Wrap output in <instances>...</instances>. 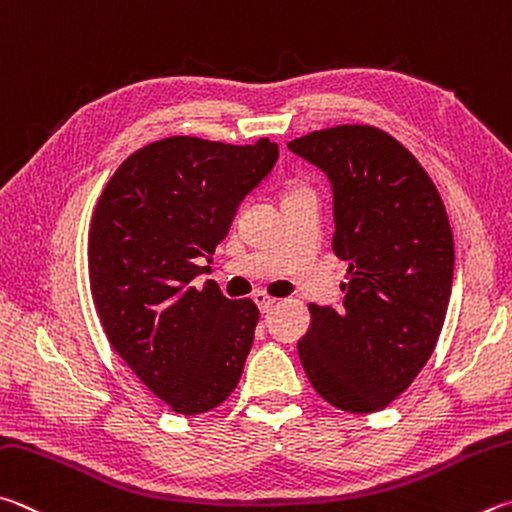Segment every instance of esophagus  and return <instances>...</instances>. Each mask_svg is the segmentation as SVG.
I'll return each mask as SVG.
<instances>
[{"label": "esophagus", "mask_w": 512, "mask_h": 512, "mask_svg": "<svg viewBox=\"0 0 512 512\" xmlns=\"http://www.w3.org/2000/svg\"><path fill=\"white\" fill-rule=\"evenodd\" d=\"M253 300H255V304L259 306V311H262V313L273 311V306L277 304L275 297H271V295L264 293V291H257V293H253Z\"/></svg>", "instance_id": "obj_1"}]
</instances>
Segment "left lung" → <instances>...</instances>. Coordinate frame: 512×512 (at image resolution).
I'll use <instances>...</instances> for the list:
<instances>
[{
    "label": "left lung",
    "mask_w": 512,
    "mask_h": 512,
    "mask_svg": "<svg viewBox=\"0 0 512 512\" xmlns=\"http://www.w3.org/2000/svg\"><path fill=\"white\" fill-rule=\"evenodd\" d=\"M333 188V253L347 262L342 309L309 304L297 342L324 401L351 414L378 412L430 360L454 275L448 212L430 174L394 136L336 125L288 143Z\"/></svg>",
    "instance_id": "1"
}]
</instances>
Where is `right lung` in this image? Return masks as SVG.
Returning a JSON list of instances; mask_svg holds the SVG:
<instances>
[{
	"mask_svg": "<svg viewBox=\"0 0 512 512\" xmlns=\"http://www.w3.org/2000/svg\"><path fill=\"white\" fill-rule=\"evenodd\" d=\"M277 145L170 136L120 163L89 228V284L100 324L127 367L176 414L215 410L237 387L259 309L201 273L239 201L277 161Z\"/></svg>",
	"mask_w": 512,
	"mask_h": 512,
	"instance_id": "right-lung-1",
	"label": "right lung"
}]
</instances>
